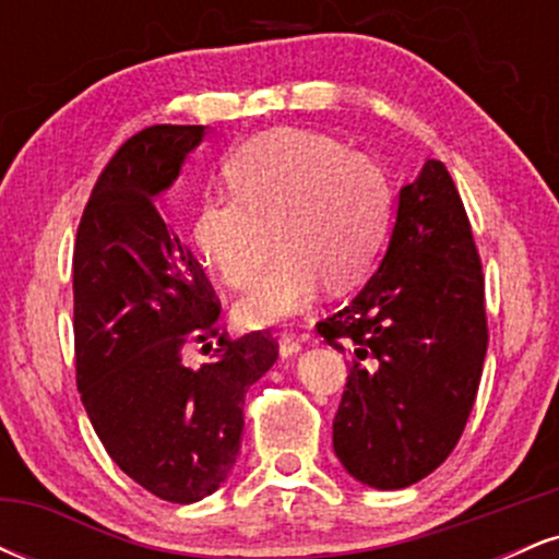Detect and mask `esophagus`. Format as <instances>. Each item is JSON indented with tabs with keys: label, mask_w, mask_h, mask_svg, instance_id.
<instances>
[{
	"label": "esophagus",
	"mask_w": 559,
	"mask_h": 559,
	"mask_svg": "<svg viewBox=\"0 0 559 559\" xmlns=\"http://www.w3.org/2000/svg\"><path fill=\"white\" fill-rule=\"evenodd\" d=\"M278 352H281V357L297 355V352H301V342H299L297 336H294V333H281Z\"/></svg>",
	"instance_id": "1"
}]
</instances>
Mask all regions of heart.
Returning <instances> with one entry per match:
<instances>
[{"label": "heart", "instance_id": "b5f03b06", "mask_svg": "<svg viewBox=\"0 0 559 559\" xmlns=\"http://www.w3.org/2000/svg\"><path fill=\"white\" fill-rule=\"evenodd\" d=\"M223 181L230 197L202 199L191 217L199 258L223 284L247 292L258 286L275 243L284 249L258 292L236 307L241 329L284 323L310 307L323 284L331 292L357 286L386 239V173L325 133H262L226 159Z\"/></svg>", "mask_w": 559, "mask_h": 559}]
</instances>
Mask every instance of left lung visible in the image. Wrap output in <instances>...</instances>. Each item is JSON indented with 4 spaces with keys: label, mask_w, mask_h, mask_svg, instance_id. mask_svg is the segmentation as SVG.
<instances>
[{
    "label": "left lung",
    "mask_w": 559,
    "mask_h": 559,
    "mask_svg": "<svg viewBox=\"0 0 559 559\" xmlns=\"http://www.w3.org/2000/svg\"><path fill=\"white\" fill-rule=\"evenodd\" d=\"M318 333L352 355L333 418L346 473L383 491L433 473L465 431L489 344L478 249L444 163L402 186L381 267Z\"/></svg>",
    "instance_id": "obj_1"
}]
</instances>
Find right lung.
I'll use <instances>...</instances> for the list:
<instances>
[{"label": "right lung", "instance_id": "right-lung-1", "mask_svg": "<svg viewBox=\"0 0 559 559\" xmlns=\"http://www.w3.org/2000/svg\"><path fill=\"white\" fill-rule=\"evenodd\" d=\"M204 126H152L102 170L73 249L75 381L112 463L165 502L210 497L241 449L243 396L273 368L271 333H217L221 301L157 213ZM218 336L202 369L182 344Z\"/></svg>", "mask_w": 559, "mask_h": 559}]
</instances>
